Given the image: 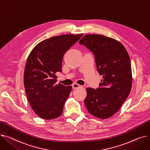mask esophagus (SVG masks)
Listing matches in <instances>:
<instances>
[{"mask_svg": "<svg viewBox=\"0 0 150 150\" xmlns=\"http://www.w3.org/2000/svg\"><path fill=\"white\" fill-rule=\"evenodd\" d=\"M79 87H82V86H81L80 85H79V84H76V83H75V84H74L72 85V88H73L74 89L78 88H79Z\"/></svg>", "mask_w": 150, "mask_h": 150, "instance_id": "obj_1", "label": "esophagus"}]
</instances>
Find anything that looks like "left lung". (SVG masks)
Here are the masks:
<instances>
[{"instance_id":"1","label":"left lung","mask_w":150,"mask_h":150,"mask_svg":"<svg viewBox=\"0 0 150 150\" xmlns=\"http://www.w3.org/2000/svg\"><path fill=\"white\" fill-rule=\"evenodd\" d=\"M79 43L93 53L97 71L103 75L100 87L86 88L85 105L96 117H110L121 108L131 91L132 72L128 52L119 41L103 35H86Z\"/></svg>"}]
</instances>
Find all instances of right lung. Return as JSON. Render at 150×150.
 <instances>
[{
  "label": "right lung",
  "instance_id": "obj_1",
  "mask_svg": "<svg viewBox=\"0 0 150 150\" xmlns=\"http://www.w3.org/2000/svg\"><path fill=\"white\" fill-rule=\"evenodd\" d=\"M83 34L52 37L38 43L25 64L23 81L28 102L34 112L46 120L57 118L72 87L56 84L55 74L62 72L64 54Z\"/></svg>",
  "mask_w": 150,
  "mask_h": 150
}]
</instances>
